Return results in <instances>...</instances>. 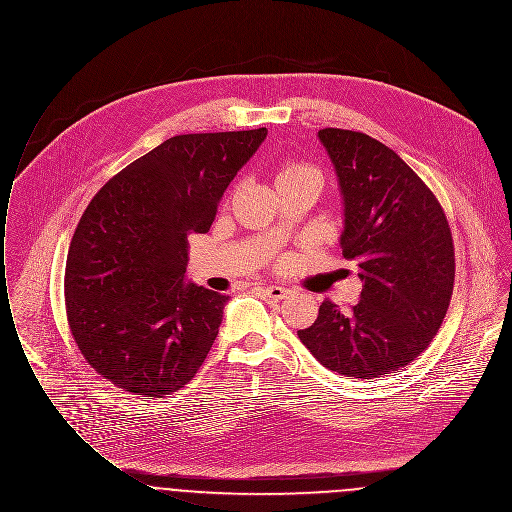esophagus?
Returning a JSON list of instances; mask_svg holds the SVG:
<instances>
[{
	"mask_svg": "<svg viewBox=\"0 0 512 512\" xmlns=\"http://www.w3.org/2000/svg\"><path fill=\"white\" fill-rule=\"evenodd\" d=\"M264 294L272 300H284L288 296V290L284 286H266Z\"/></svg>",
	"mask_w": 512,
	"mask_h": 512,
	"instance_id": "34e87169",
	"label": "esophagus"
}]
</instances>
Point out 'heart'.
<instances>
[{"label": "heart", "instance_id": "obj_1", "mask_svg": "<svg viewBox=\"0 0 512 512\" xmlns=\"http://www.w3.org/2000/svg\"><path fill=\"white\" fill-rule=\"evenodd\" d=\"M274 182H276V188L286 186V184H310L316 190H320L324 184V176L318 167H314L310 163L286 159V161L278 163L276 172H274Z\"/></svg>", "mask_w": 512, "mask_h": 512}]
</instances>
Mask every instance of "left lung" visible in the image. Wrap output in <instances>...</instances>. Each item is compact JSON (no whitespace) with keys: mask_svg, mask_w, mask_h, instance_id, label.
I'll list each match as a JSON object with an SVG mask.
<instances>
[{"mask_svg":"<svg viewBox=\"0 0 512 512\" xmlns=\"http://www.w3.org/2000/svg\"><path fill=\"white\" fill-rule=\"evenodd\" d=\"M340 180L343 258L363 290L349 314L324 300L298 338L328 369L373 379L409 365L439 332L455 282L447 216L429 186L365 133H318Z\"/></svg>","mask_w":512,"mask_h":512,"instance_id":"8db88e82","label":"left lung"}]
</instances>
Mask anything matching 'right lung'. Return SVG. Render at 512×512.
Masks as SVG:
<instances>
[{
  "instance_id": "1",
  "label": "right lung",
  "mask_w": 512,
  "mask_h": 512,
  "mask_svg": "<svg viewBox=\"0 0 512 512\" xmlns=\"http://www.w3.org/2000/svg\"><path fill=\"white\" fill-rule=\"evenodd\" d=\"M266 135L172 137L115 174L83 212L65 266L67 322L85 361L115 387L163 397L204 363L228 296L184 282L188 234L210 230Z\"/></svg>"
}]
</instances>
